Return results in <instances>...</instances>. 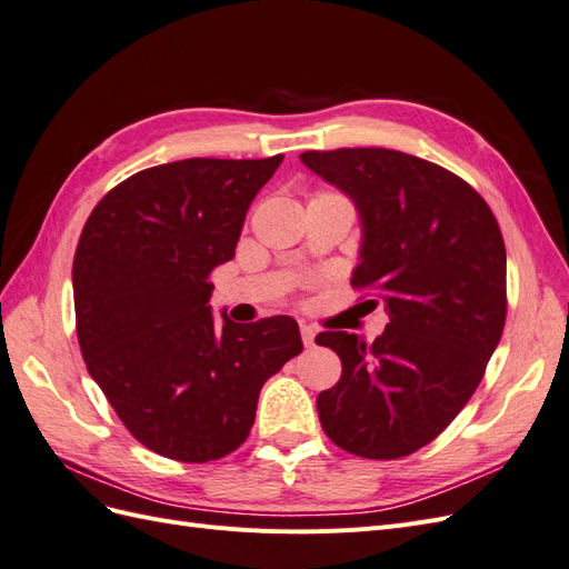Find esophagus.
Listing matches in <instances>:
<instances>
[{"instance_id":"1","label":"esophagus","mask_w":569,"mask_h":569,"mask_svg":"<svg viewBox=\"0 0 569 569\" xmlns=\"http://www.w3.org/2000/svg\"><path fill=\"white\" fill-rule=\"evenodd\" d=\"M301 339H303V347L306 349H311V347H316V330L311 325H306V322H301Z\"/></svg>"}]
</instances>
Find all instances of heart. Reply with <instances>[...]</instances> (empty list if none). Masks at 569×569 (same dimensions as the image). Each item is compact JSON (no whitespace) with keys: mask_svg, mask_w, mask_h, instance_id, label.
<instances>
[{"mask_svg":"<svg viewBox=\"0 0 569 569\" xmlns=\"http://www.w3.org/2000/svg\"><path fill=\"white\" fill-rule=\"evenodd\" d=\"M320 194H322V192H320Z\"/></svg>","mask_w":569,"mask_h":569,"instance_id":"obj_1","label":"heart"}]
</instances>
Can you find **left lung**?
<instances>
[{
    "label": "left lung",
    "instance_id": "1",
    "mask_svg": "<svg viewBox=\"0 0 569 569\" xmlns=\"http://www.w3.org/2000/svg\"><path fill=\"white\" fill-rule=\"evenodd\" d=\"M301 161L353 199L363 247L351 284L377 291L389 313L375 341L316 337L341 358L339 382L318 396L320 425L353 456H410L453 422L501 341V228L475 187L410 153L360 147Z\"/></svg>",
    "mask_w": 569,
    "mask_h": 569
}]
</instances>
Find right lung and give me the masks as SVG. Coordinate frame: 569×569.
Returning a JSON list of instances; mask_svg holds the SVG:
<instances>
[{
    "instance_id": "add662e5",
    "label": "right lung",
    "mask_w": 569,
    "mask_h": 569,
    "mask_svg": "<svg viewBox=\"0 0 569 569\" xmlns=\"http://www.w3.org/2000/svg\"><path fill=\"white\" fill-rule=\"evenodd\" d=\"M187 159L116 184L73 258L76 330L92 380L128 432L170 460L209 462L244 443L268 377L303 351L299 325L211 316L209 274L278 166Z\"/></svg>"
}]
</instances>
